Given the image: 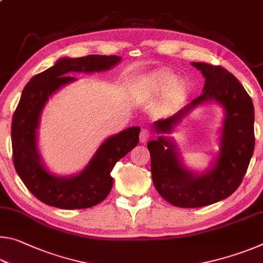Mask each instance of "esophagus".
Listing matches in <instances>:
<instances>
[{"label": "esophagus", "instance_id": "obj_1", "mask_svg": "<svg viewBox=\"0 0 263 263\" xmlns=\"http://www.w3.org/2000/svg\"><path fill=\"white\" fill-rule=\"evenodd\" d=\"M151 136L152 135H151V132L147 130V128H142L140 132V141L142 144H145V142L149 139Z\"/></svg>", "mask_w": 263, "mask_h": 263}]
</instances>
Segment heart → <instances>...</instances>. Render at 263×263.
I'll return each instance as SVG.
<instances>
[{"mask_svg": "<svg viewBox=\"0 0 263 263\" xmlns=\"http://www.w3.org/2000/svg\"><path fill=\"white\" fill-rule=\"evenodd\" d=\"M145 92L149 96H162L167 94L169 102H176L188 94L189 84L182 80H177V75L168 70L154 73L145 80Z\"/></svg>", "mask_w": 263, "mask_h": 263, "instance_id": "heart-1", "label": "heart"}]
</instances>
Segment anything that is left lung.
<instances>
[{
  "label": "left lung",
  "mask_w": 263,
  "mask_h": 263,
  "mask_svg": "<svg viewBox=\"0 0 263 263\" xmlns=\"http://www.w3.org/2000/svg\"><path fill=\"white\" fill-rule=\"evenodd\" d=\"M205 78L203 94L171 117L153 123L160 135L151 140V172L155 189L163 199L180 208H201L232 195L241 183L254 152V105L242 84L229 70L205 62H191ZM216 101L224 109L226 118L220 152L204 173L190 171L181 162L177 146L164 136L197 106Z\"/></svg>",
  "instance_id": "obj_1"
}]
</instances>
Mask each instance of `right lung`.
<instances>
[{
  "label": "right lung",
  "mask_w": 263,
  "mask_h": 263,
  "mask_svg": "<svg viewBox=\"0 0 263 263\" xmlns=\"http://www.w3.org/2000/svg\"><path fill=\"white\" fill-rule=\"evenodd\" d=\"M122 60L117 55L91 54L61 58L54 66L30 80L22 92L12 117V158L17 174L34 197L50 206L73 210L91 208L109 195L116 162L139 142V126H132L102 142L79 174L58 176L48 171L38 149L37 130L43 109L50 97L66 84L77 81L70 73H97L112 68Z\"/></svg>",
  "instance_id": "1"
}]
</instances>
